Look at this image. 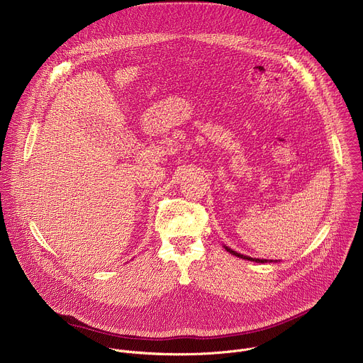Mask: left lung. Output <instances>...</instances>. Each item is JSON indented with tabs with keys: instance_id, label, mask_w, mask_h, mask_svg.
<instances>
[{
	"instance_id": "obj_1",
	"label": "left lung",
	"mask_w": 363,
	"mask_h": 363,
	"mask_svg": "<svg viewBox=\"0 0 363 363\" xmlns=\"http://www.w3.org/2000/svg\"><path fill=\"white\" fill-rule=\"evenodd\" d=\"M225 247V245H224ZM225 250L230 252V254H233V255H235V257H240V258H244V260H248V262H255V263H272L273 260H264V258H252V257H248V255H242V254H240V252H237V251H234V250H231V248H228V247H225Z\"/></svg>"
}]
</instances>
